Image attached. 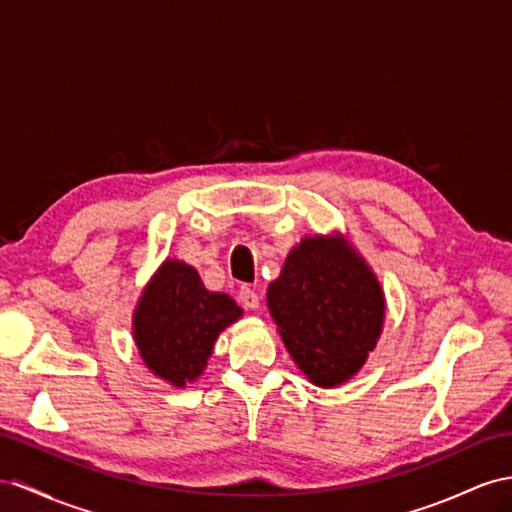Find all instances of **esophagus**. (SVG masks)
Returning a JSON list of instances; mask_svg holds the SVG:
<instances>
[{
	"label": "esophagus",
	"instance_id": "34e87169",
	"mask_svg": "<svg viewBox=\"0 0 512 512\" xmlns=\"http://www.w3.org/2000/svg\"><path fill=\"white\" fill-rule=\"evenodd\" d=\"M240 303L246 307V309H257L259 307V296L255 290H251L248 285H242L240 287Z\"/></svg>",
	"mask_w": 512,
	"mask_h": 512
}]
</instances>
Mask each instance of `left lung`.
<instances>
[{
	"instance_id": "obj_1",
	"label": "left lung",
	"mask_w": 512,
	"mask_h": 512,
	"mask_svg": "<svg viewBox=\"0 0 512 512\" xmlns=\"http://www.w3.org/2000/svg\"><path fill=\"white\" fill-rule=\"evenodd\" d=\"M268 309L292 359L320 387L357 374L385 322L381 283L339 233L292 248L268 287Z\"/></svg>"
}]
</instances>
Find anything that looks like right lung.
Listing matches in <instances>:
<instances>
[{
    "label": "right lung",
    "instance_id": "1",
    "mask_svg": "<svg viewBox=\"0 0 512 512\" xmlns=\"http://www.w3.org/2000/svg\"><path fill=\"white\" fill-rule=\"evenodd\" d=\"M242 318L222 292H209L192 266L166 259L134 311V339L144 365L170 385L186 387L205 370L220 331Z\"/></svg>",
    "mask_w": 512,
    "mask_h": 512
}]
</instances>
